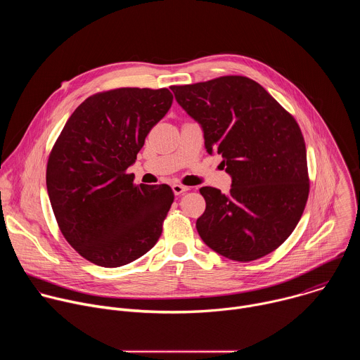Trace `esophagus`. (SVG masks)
Returning a JSON list of instances; mask_svg holds the SVG:
<instances>
[{
	"label": "esophagus",
	"mask_w": 360,
	"mask_h": 360,
	"mask_svg": "<svg viewBox=\"0 0 360 360\" xmlns=\"http://www.w3.org/2000/svg\"><path fill=\"white\" fill-rule=\"evenodd\" d=\"M172 191H174L175 195H182V193H185L186 191H189V188L185 186V185H181V184H174V185H172Z\"/></svg>",
	"instance_id": "34e87169"
}]
</instances>
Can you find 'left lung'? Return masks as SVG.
Returning a JSON list of instances; mask_svg holds the SVG:
<instances>
[{
  "label": "left lung",
  "mask_w": 360,
  "mask_h": 360,
  "mask_svg": "<svg viewBox=\"0 0 360 360\" xmlns=\"http://www.w3.org/2000/svg\"><path fill=\"white\" fill-rule=\"evenodd\" d=\"M199 124L205 149L219 153L231 191L203 186L207 210L196 221L202 240L238 262L259 259L296 228L309 195L299 125L258 82L229 75L171 86Z\"/></svg>",
  "instance_id": "8db88e82"
}]
</instances>
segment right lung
Here are the masks:
<instances>
[{"label":"right lung","mask_w":360,"mask_h":360,"mask_svg":"<svg viewBox=\"0 0 360 360\" xmlns=\"http://www.w3.org/2000/svg\"><path fill=\"white\" fill-rule=\"evenodd\" d=\"M172 99L167 88L95 94L72 112L51 150V207L68 243L98 266L134 262L162 233L174 202L171 186L135 185L127 169Z\"/></svg>","instance_id":"1"}]
</instances>
